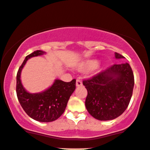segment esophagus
Instances as JSON below:
<instances>
[{"label":"esophagus","instance_id":"1","mask_svg":"<svg viewBox=\"0 0 150 150\" xmlns=\"http://www.w3.org/2000/svg\"><path fill=\"white\" fill-rule=\"evenodd\" d=\"M82 85H83V83H82L80 79H77V80H76V86H77V87H81Z\"/></svg>","mask_w":150,"mask_h":150}]
</instances>
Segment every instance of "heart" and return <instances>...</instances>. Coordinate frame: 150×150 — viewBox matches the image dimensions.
I'll return each instance as SVG.
<instances>
[{
	"instance_id": "b5f03b06",
	"label": "heart",
	"mask_w": 150,
	"mask_h": 150,
	"mask_svg": "<svg viewBox=\"0 0 150 150\" xmlns=\"http://www.w3.org/2000/svg\"><path fill=\"white\" fill-rule=\"evenodd\" d=\"M98 60H96V59H93V60H87L79 65V67H78V69L80 70L81 72H87L92 69L94 70L98 69Z\"/></svg>"
}]
</instances>
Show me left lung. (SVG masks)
<instances>
[{
    "label": "left lung",
    "instance_id": "8db88e82",
    "mask_svg": "<svg viewBox=\"0 0 150 150\" xmlns=\"http://www.w3.org/2000/svg\"><path fill=\"white\" fill-rule=\"evenodd\" d=\"M116 59L125 58L115 52ZM87 90L85 106L98 120H111L127 108L134 88L133 72L128 63L114 64L83 81Z\"/></svg>",
    "mask_w": 150,
    "mask_h": 150
}]
</instances>
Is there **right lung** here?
<instances>
[{"mask_svg": "<svg viewBox=\"0 0 150 150\" xmlns=\"http://www.w3.org/2000/svg\"><path fill=\"white\" fill-rule=\"evenodd\" d=\"M45 54V52L37 50L25 57L16 76V93L20 105L30 117L39 122H48L56 120L63 114L75 90L76 80L64 82L56 79L51 87L41 93H30L27 91L21 83V71L28 60Z\"/></svg>", "mask_w": 150, "mask_h": 150, "instance_id": "obj_1", "label": "right lung"}]
</instances>
